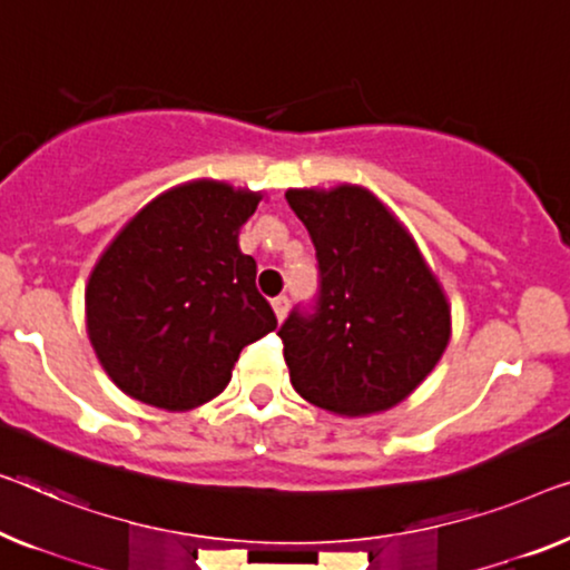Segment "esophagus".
<instances>
[{"mask_svg": "<svg viewBox=\"0 0 570 570\" xmlns=\"http://www.w3.org/2000/svg\"><path fill=\"white\" fill-rule=\"evenodd\" d=\"M274 312H276V317H278V322H282L284 317H286V312H288V296L286 294H278V296H274Z\"/></svg>", "mask_w": 570, "mask_h": 570, "instance_id": "34e87169", "label": "esophagus"}]
</instances>
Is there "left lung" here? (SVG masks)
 I'll return each mask as SVG.
<instances>
[{
    "instance_id": "8db88e82",
    "label": "left lung",
    "mask_w": 570,
    "mask_h": 570,
    "mask_svg": "<svg viewBox=\"0 0 570 570\" xmlns=\"http://www.w3.org/2000/svg\"><path fill=\"white\" fill-rule=\"evenodd\" d=\"M317 253L314 302L278 330L292 386L322 410H392L443 355L450 307L417 245L363 186L288 189Z\"/></svg>"
}]
</instances>
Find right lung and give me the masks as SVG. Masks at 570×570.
Here are the masks:
<instances>
[{"label":"right lung","instance_id":"1","mask_svg":"<svg viewBox=\"0 0 570 570\" xmlns=\"http://www.w3.org/2000/svg\"><path fill=\"white\" fill-rule=\"evenodd\" d=\"M261 194L191 181L160 194L91 271L87 327L109 379L158 410H191L230 384L245 345L276 330L237 233Z\"/></svg>","mask_w":570,"mask_h":570}]
</instances>
